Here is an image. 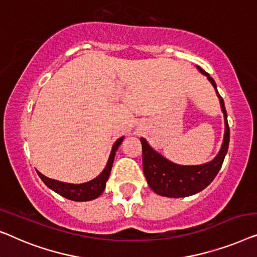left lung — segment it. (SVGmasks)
Listing matches in <instances>:
<instances>
[{
  "label": "left lung",
  "instance_id": "left-lung-1",
  "mask_svg": "<svg viewBox=\"0 0 257 257\" xmlns=\"http://www.w3.org/2000/svg\"><path fill=\"white\" fill-rule=\"evenodd\" d=\"M201 74L207 77L215 89L216 96L219 97L220 107L225 118V135L223 142L218 155L211 162L200 165H179L166 160L160 153L149 146L146 139L141 137L143 154V172L146 176L148 185L155 193L169 198H184L193 196L207 187L212 180L218 175L219 170L225 160L228 151L229 144V127L227 121V113L222 97L220 96L216 88L215 81L209 77L207 72L197 66Z\"/></svg>",
  "mask_w": 257,
  "mask_h": 257
}]
</instances>
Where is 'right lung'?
<instances>
[{"instance_id": "right-lung-1", "label": "right lung", "mask_w": 257, "mask_h": 257, "mask_svg": "<svg viewBox=\"0 0 257 257\" xmlns=\"http://www.w3.org/2000/svg\"><path fill=\"white\" fill-rule=\"evenodd\" d=\"M123 139L124 136L120 137V139L113 144L109 158H108V162L106 166H104L103 171L101 172L96 178L89 180L87 183L71 184V183L59 182V180L48 178V177H45L44 175H42L41 172L37 171L38 176L41 177L43 183H44L49 189L55 191L56 193L60 194L61 197L66 198V199L74 200V201H88V200L96 199V198L103 192L104 187H106V183L108 178H109L111 166H113L115 153L117 151L118 147H120V144L122 143Z\"/></svg>"}]
</instances>
